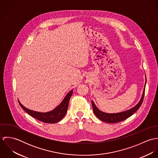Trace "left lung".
Wrapping results in <instances>:
<instances>
[{"label":"left lung","instance_id":"8db88e82","mask_svg":"<svg viewBox=\"0 0 158 158\" xmlns=\"http://www.w3.org/2000/svg\"><path fill=\"white\" fill-rule=\"evenodd\" d=\"M146 81H147V80L145 79V86L143 88V91L142 97H141L140 101L139 102V103L133 108H132L127 111L121 112V113H111V114L104 113L103 111H101L100 110H98L97 108V107L95 106L94 102L92 100V108H93V111L95 114V115L102 121L106 122V123H117V122L123 121V120L128 118V117L131 116L134 113H135V111L140 108V106H141V105L142 103L143 97H144V94H145Z\"/></svg>","mask_w":158,"mask_h":158}]
</instances>
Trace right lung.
<instances>
[{"label": "right lung", "instance_id": "obj_1", "mask_svg": "<svg viewBox=\"0 0 158 158\" xmlns=\"http://www.w3.org/2000/svg\"><path fill=\"white\" fill-rule=\"evenodd\" d=\"M73 90L69 92L62 102L56 108H55L52 111L47 113H40L30 110L23 106L19 101L18 102L23 110L33 117L44 123H55L60 121L66 115L68 111L69 102Z\"/></svg>", "mask_w": 158, "mask_h": 158}]
</instances>
